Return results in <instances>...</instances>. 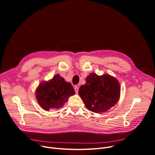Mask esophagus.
I'll use <instances>...</instances> for the list:
<instances>
[{
    "mask_svg": "<svg viewBox=\"0 0 155 155\" xmlns=\"http://www.w3.org/2000/svg\"><path fill=\"white\" fill-rule=\"evenodd\" d=\"M74 90H75V92L76 93H78V91H79V87L78 86H75L74 87Z\"/></svg>",
    "mask_w": 155,
    "mask_h": 155,
    "instance_id": "34e87169",
    "label": "esophagus"
}]
</instances>
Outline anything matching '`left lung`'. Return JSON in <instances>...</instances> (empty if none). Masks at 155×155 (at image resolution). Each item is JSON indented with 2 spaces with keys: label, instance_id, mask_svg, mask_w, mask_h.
I'll use <instances>...</instances> for the list:
<instances>
[{
  "label": "left lung",
  "instance_id": "1",
  "mask_svg": "<svg viewBox=\"0 0 155 155\" xmlns=\"http://www.w3.org/2000/svg\"><path fill=\"white\" fill-rule=\"evenodd\" d=\"M120 88L118 81L105 74L98 76L91 73L86 78V84L79 90V94L85 107L91 111L101 113L107 111L119 101Z\"/></svg>",
  "mask_w": 155,
  "mask_h": 155
}]
</instances>
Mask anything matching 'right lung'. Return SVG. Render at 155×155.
Wrapping results in <instances>:
<instances>
[{"label":"right lung","instance_id":"add662e5","mask_svg":"<svg viewBox=\"0 0 155 155\" xmlns=\"http://www.w3.org/2000/svg\"><path fill=\"white\" fill-rule=\"evenodd\" d=\"M74 94L71 84L58 74L50 81L41 82L36 91L39 104L47 111L62 108L68 101V97Z\"/></svg>","mask_w":155,"mask_h":155}]
</instances>
